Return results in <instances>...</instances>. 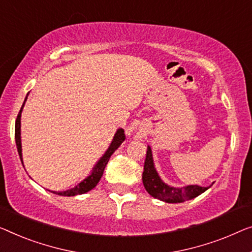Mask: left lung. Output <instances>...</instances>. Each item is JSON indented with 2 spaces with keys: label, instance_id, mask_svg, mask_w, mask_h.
Returning <instances> with one entry per match:
<instances>
[{
  "label": "left lung",
  "instance_id": "obj_1",
  "mask_svg": "<svg viewBox=\"0 0 252 252\" xmlns=\"http://www.w3.org/2000/svg\"><path fill=\"white\" fill-rule=\"evenodd\" d=\"M142 182L147 192L154 198L159 199L165 202L175 204V202H183L198 197L199 194L205 192L208 188L199 186H188L185 188L170 187L160 180L157 172L154 167L152 150L147 147V154L142 172Z\"/></svg>",
  "mask_w": 252,
  "mask_h": 252
}]
</instances>
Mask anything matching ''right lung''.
<instances>
[{"mask_svg":"<svg viewBox=\"0 0 252 252\" xmlns=\"http://www.w3.org/2000/svg\"><path fill=\"white\" fill-rule=\"evenodd\" d=\"M26 99H27V97H26ZM26 99H25V102H26ZM25 102H24V104H22L20 111H19V114H18L17 120H16V130H14V137H16L17 149H18L19 156H20L21 162H22V154H21V138H20V118H21V111H22V107H24V105H25ZM125 139H126L125 131H123V129H119L118 131H116L114 139H113V141H112L110 148L107 149V152L105 153V155L99 159V162L96 164V166L94 167V170H93V173L90 174L88 178H86L84 181H82L81 183H79L77 187L72 188V189L62 191V192H53V193L59 194V196L70 197V196H77V194L86 193L92 189H94V188L97 186V183L99 182L100 178H102L104 170H105V166H106L108 160H110V157L113 155V153L115 152V150L118 149L120 146H121L122 142L125 141ZM22 165H24V163H22Z\"/></svg>","mask_w":252,"mask_h":252,"instance_id":"obj_1","label":"right lung"}]
</instances>
